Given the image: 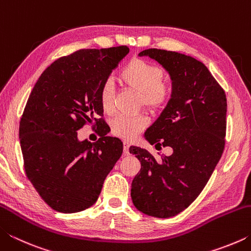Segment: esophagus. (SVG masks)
<instances>
[{"label": "esophagus", "instance_id": "esophagus-1", "mask_svg": "<svg viewBox=\"0 0 251 251\" xmlns=\"http://www.w3.org/2000/svg\"><path fill=\"white\" fill-rule=\"evenodd\" d=\"M123 145H124V155H128L129 154V143L128 142H124L123 143Z\"/></svg>", "mask_w": 251, "mask_h": 251}]
</instances>
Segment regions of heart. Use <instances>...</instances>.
I'll list each match as a JSON object with an SVG mask.
<instances>
[{"label":"heart","mask_w":251,"mask_h":251,"mask_svg":"<svg viewBox=\"0 0 251 251\" xmlns=\"http://www.w3.org/2000/svg\"><path fill=\"white\" fill-rule=\"evenodd\" d=\"M164 77L161 67L143 58H133L120 73L122 84L138 93L141 104L150 110L160 109L169 99V87L164 82ZM100 103L105 113L113 112L114 90L109 82L101 85ZM146 125L147 121L144 116H117L112 122V130L115 135L129 141L141 133Z\"/></svg>","instance_id":"b5f03b06"}]
</instances>
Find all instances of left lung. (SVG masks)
<instances>
[{
    "label": "left lung",
    "instance_id": "left-lung-1",
    "mask_svg": "<svg viewBox=\"0 0 251 251\" xmlns=\"http://www.w3.org/2000/svg\"><path fill=\"white\" fill-rule=\"evenodd\" d=\"M138 56L159 63L171 77V100L144 137L155 147H172L173 154L154 157L130 146V154L141 161L130 196L143 214L169 218L198 197L223 155L226 94L207 67L192 56L157 49Z\"/></svg>",
    "mask_w": 251,
    "mask_h": 251
}]
</instances>
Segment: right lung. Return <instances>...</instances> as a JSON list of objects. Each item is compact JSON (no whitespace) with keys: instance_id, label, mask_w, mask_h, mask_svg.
Wrapping results in <instances>:
<instances>
[{"instance_id":"right-lung-1","label":"right lung","mask_w":251,"mask_h":251,"mask_svg":"<svg viewBox=\"0 0 251 251\" xmlns=\"http://www.w3.org/2000/svg\"><path fill=\"white\" fill-rule=\"evenodd\" d=\"M128 53L127 46L79 50L56 59L34 85L20 123L21 150L27 178L54 210L72 214L94 205L121 158L120 138L79 141L77 130L104 124L100 90Z\"/></svg>"}]
</instances>
